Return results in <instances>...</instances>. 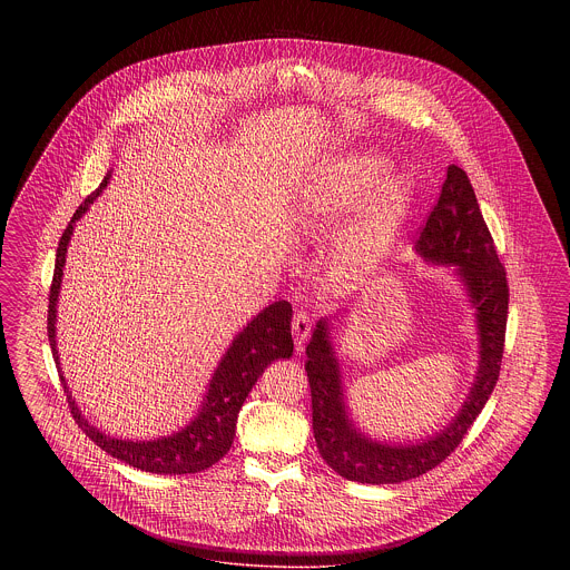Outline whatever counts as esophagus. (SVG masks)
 <instances>
[{
	"label": "esophagus",
	"instance_id": "34e87169",
	"mask_svg": "<svg viewBox=\"0 0 570 570\" xmlns=\"http://www.w3.org/2000/svg\"><path fill=\"white\" fill-rule=\"evenodd\" d=\"M309 331H312V318L305 312H297L293 318V337H295L297 351H303V346L309 337Z\"/></svg>",
	"mask_w": 570,
	"mask_h": 570
}]
</instances>
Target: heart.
Wrapping results in <instances>:
<instances>
[{
  "label": "heart",
  "instance_id": "heart-1",
  "mask_svg": "<svg viewBox=\"0 0 570 570\" xmlns=\"http://www.w3.org/2000/svg\"><path fill=\"white\" fill-rule=\"evenodd\" d=\"M384 175L379 158L354 156L331 164L303 191V212L316 219H333L358 205ZM410 181L389 179L340 242V256L353 272H370L389 256L397 228L406 216Z\"/></svg>",
  "mask_w": 570,
  "mask_h": 570
}]
</instances>
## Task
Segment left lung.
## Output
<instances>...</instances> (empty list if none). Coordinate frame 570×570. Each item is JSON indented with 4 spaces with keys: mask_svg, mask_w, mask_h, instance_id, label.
I'll use <instances>...</instances> for the list:
<instances>
[{
    "mask_svg": "<svg viewBox=\"0 0 570 570\" xmlns=\"http://www.w3.org/2000/svg\"><path fill=\"white\" fill-rule=\"evenodd\" d=\"M416 254L434 265L455 267L476 309L479 370L455 419L416 444H386L354 428L344 400L340 363L323 318L305 348V372L312 389V428L323 460L344 479L391 485L416 479L446 460L476 421L500 376L509 314V282L498 258L472 184L460 166L446 168L440 198L428 217Z\"/></svg>",
    "mask_w": 570,
    "mask_h": 570,
    "instance_id": "left-lung-1",
    "label": "left lung"
}]
</instances>
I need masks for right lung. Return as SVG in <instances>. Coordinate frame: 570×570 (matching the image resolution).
Masks as SVG:
<instances>
[{"mask_svg": "<svg viewBox=\"0 0 570 570\" xmlns=\"http://www.w3.org/2000/svg\"><path fill=\"white\" fill-rule=\"evenodd\" d=\"M110 170L102 179L100 188L91 191L77 214L66 226L55 258L53 284L49 295V342L53 348L55 365L59 367V354H57V340H55V323H57V298L61 288V275L66 265V252L75 230V224L81 219L82 214L94 205V200L102 194L109 184ZM291 318L293 307L288 301H275L269 307H265L256 318H252L244 331L233 340L222 361L217 363L216 372L209 380V389L203 397V404L198 414L190 423L175 432V434L156 438V440H119L91 423L82 416L77 402L72 400L66 379L59 370V379L63 384V393L68 397V406L79 423L85 435H89L102 451H107L112 458L126 461L128 465H135L138 470L154 472V474H194L212 468L222 460L235 438L237 430V416L244 406L247 393L256 384V380L263 376L267 365H272L277 358H291L293 356V335H291Z\"/></svg>", "mask_w": 570, "mask_h": 570, "instance_id": "obj_1", "label": "right lung"}]
</instances>
